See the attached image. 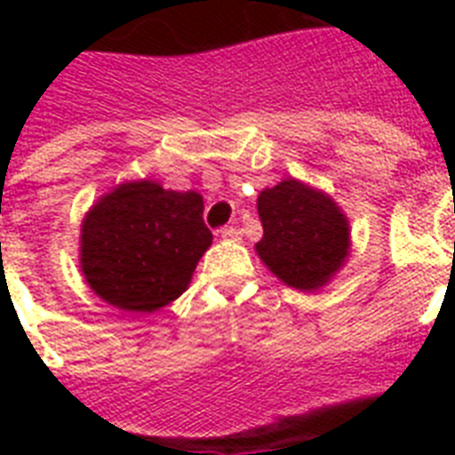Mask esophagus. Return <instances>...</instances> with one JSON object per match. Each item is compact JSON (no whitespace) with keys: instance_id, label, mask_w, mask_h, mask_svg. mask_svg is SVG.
I'll return each mask as SVG.
<instances>
[{"instance_id":"obj_1","label":"esophagus","mask_w":455,"mask_h":455,"mask_svg":"<svg viewBox=\"0 0 455 455\" xmlns=\"http://www.w3.org/2000/svg\"><path fill=\"white\" fill-rule=\"evenodd\" d=\"M224 241H241V228L235 227H224L220 231Z\"/></svg>"}]
</instances>
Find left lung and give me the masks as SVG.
<instances>
[{"mask_svg": "<svg viewBox=\"0 0 455 455\" xmlns=\"http://www.w3.org/2000/svg\"><path fill=\"white\" fill-rule=\"evenodd\" d=\"M264 235L255 250L274 276L298 291H318L349 255V224L338 203L302 184L283 179L257 198Z\"/></svg>", "mask_w": 455, "mask_h": 455, "instance_id": "1", "label": "left lung"}]
</instances>
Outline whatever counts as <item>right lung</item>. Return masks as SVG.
Wrapping results in <instances>:
<instances>
[{
    "label": "right lung",
    "instance_id": "right-lung-1",
    "mask_svg": "<svg viewBox=\"0 0 455 455\" xmlns=\"http://www.w3.org/2000/svg\"><path fill=\"white\" fill-rule=\"evenodd\" d=\"M203 196L127 181L106 193L82 221L80 264L89 288L124 311H156L191 283L212 245Z\"/></svg>",
    "mask_w": 455,
    "mask_h": 455
}]
</instances>
